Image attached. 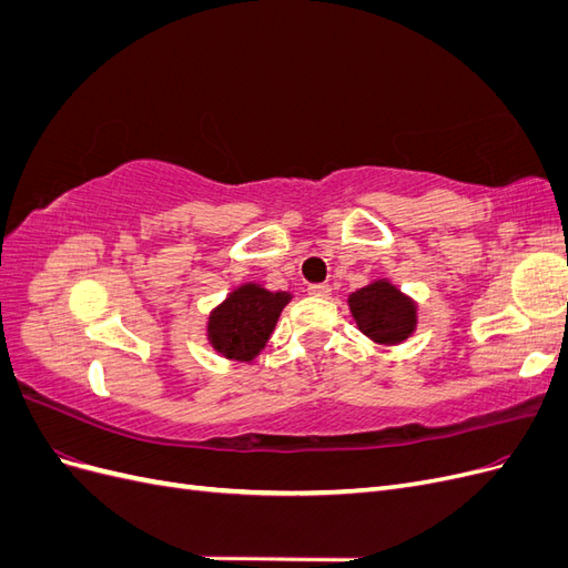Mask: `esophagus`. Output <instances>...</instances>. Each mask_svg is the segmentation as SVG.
<instances>
[{"instance_id":"esophagus-1","label":"esophagus","mask_w":568,"mask_h":568,"mask_svg":"<svg viewBox=\"0 0 568 568\" xmlns=\"http://www.w3.org/2000/svg\"><path fill=\"white\" fill-rule=\"evenodd\" d=\"M307 294L315 296V298H329L332 296V286L329 284H311V288H307Z\"/></svg>"}]
</instances>
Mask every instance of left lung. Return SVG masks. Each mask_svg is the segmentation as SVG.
<instances>
[{
    "label": "left lung",
    "instance_id": "1",
    "mask_svg": "<svg viewBox=\"0 0 568 568\" xmlns=\"http://www.w3.org/2000/svg\"><path fill=\"white\" fill-rule=\"evenodd\" d=\"M359 332L376 343H403L417 326V307L390 282L379 280L348 298Z\"/></svg>",
    "mask_w": 568,
    "mask_h": 568
}]
</instances>
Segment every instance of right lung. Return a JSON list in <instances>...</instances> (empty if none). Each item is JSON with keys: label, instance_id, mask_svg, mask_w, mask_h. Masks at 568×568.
<instances>
[{"label": "right lung", "instance_id": "obj_1", "mask_svg": "<svg viewBox=\"0 0 568 568\" xmlns=\"http://www.w3.org/2000/svg\"><path fill=\"white\" fill-rule=\"evenodd\" d=\"M291 301L286 291L263 288L261 284H242L227 301L217 305L209 317L211 346L227 359L251 363L265 348L284 305Z\"/></svg>", "mask_w": 568, "mask_h": 568}]
</instances>
